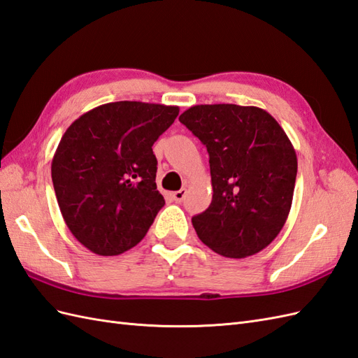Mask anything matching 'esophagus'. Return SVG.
I'll return each mask as SVG.
<instances>
[{
  "label": "esophagus",
  "instance_id": "34e87169",
  "mask_svg": "<svg viewBox=\"0 0 358 358\" xmlns=\"http://www.w3.org/2000/svg\"><path fill=\"white\" fill-rule=\"evenodd\" d=\"M186 194H187V190L182 187V189H180V190H177V192H173L172 194V196H173V199L177 201V203H181L182 199H185V196H186Z\"/></svg>",
  "mask_w": 358,
  "mask_h": 358
}]
</instances>
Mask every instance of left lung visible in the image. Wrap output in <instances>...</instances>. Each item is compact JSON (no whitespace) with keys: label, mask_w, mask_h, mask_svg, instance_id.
Segmentation results:
<instances>
[{"label":"left lung","mask_w":358,"mask_h":358,"mask_svg":"<svg viewBox=\"0 0 358 358\" xmlns=\"http://www.w3.org/2000/svg\"><path fill=\"white\" fill-rule=\"evenodd\" d=\"M208 152L212 204L192 217L210 250L230 259L260 252L290 212L298 160L280 124L254 106L201 104L180 116Z\"/></svg>","instance_id":"1"}]
</instances>
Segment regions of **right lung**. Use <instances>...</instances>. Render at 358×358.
I'll return each instance as SVG.
<instances>
[{"mask_svg":"<svg viewBox=\"0 0 358 358\" xmlns=\"http://www.w3.org/2000/svg\"><path fill=\"white\" fill-rule=\"evenodd\" d=\"M178 112L117 101L81 115L63 134L51 163L54 192L69 231L89 251L122 254L150 230L164 206L152 145Z\"/></svg>","mask_w":358,"mask_h":358,"instance_id":"obj_1","label":"right lung"}]
</instances>
